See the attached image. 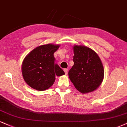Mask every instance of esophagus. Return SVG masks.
<instances>
[{
  "label": "esophagus",
  "mask_w": 127,
  "mask_h": 127,
  "mask_svg": "<svg viewBox=\"0 0 127 127\" xmlns=\"http://www.w3.org/2000/svg\"><path fill=\"white\" fill-rule=\"evenodd\" d=\"M64 71L65 74H67V73H68L67 68H64Z\"/></svg>",
  "instance_id": "esophagus-1"
}]
</instances>
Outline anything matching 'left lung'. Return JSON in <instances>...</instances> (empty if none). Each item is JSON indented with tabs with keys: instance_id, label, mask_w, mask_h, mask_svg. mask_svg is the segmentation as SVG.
<instances>
[{
	"instance_id": "obj_1",
	"label": "left lung",
	"mask_w": 127,
	"mask_h": 127,
	"mask_svg": "<svg viewBox=\"0 0 127 127\" xmlns=\"http://www.w3.org/2000/svg\"><path fill=\"white\" fill-rule=\"evenodd\" d=\"M74 65L68 71L69 78L77 90L87 94L100 86L104 77V69L96 53L83 45L73 47Z\"/></svg>"
}]
</instances>
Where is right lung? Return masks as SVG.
Wrapping results in <instances>:
<instances>
[{
	"label": "right lung",
	"mask_w": 127,
	"mask_h": 127,
	"mask_svg": "<svg viewBox=\"0 0 127 127\" xmlns=\"http://www.w3.org/2000/svg\"><path fill=\"white\" fill-rule=\"evenodd\" d=\"M60 45L48 44L36 47L26 56L22 64L24 80L30 87L37 91H45L53 85L56 76L64 72L55 63L54 53Z\"/></svg>",
	"instance_id": "obj_1"
}]
</instances>
